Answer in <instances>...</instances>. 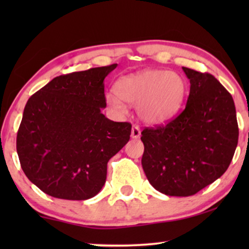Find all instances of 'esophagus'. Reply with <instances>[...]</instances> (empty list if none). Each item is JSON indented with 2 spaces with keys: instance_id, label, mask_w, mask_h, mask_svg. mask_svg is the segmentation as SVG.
Instances as JSON below:
<instances>
[{
  "instance_id": "1",
  "label": "esophagus",
  "mask_w": 249,
  "mask_h": 249,
  "mask_svg": "<svg viewBox=\"0 0 249 249\" xmlns=\"http://www.w3.org/2000/svg\"><path fill=\"white\" fill-rule=\"evenodd\" d=\"M141 137V129H139L138 125H132L131 128V138L138 139Z\"/></svg>"
}]
</instances>
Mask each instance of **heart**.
<instances>
[{"mask_svg":"<svg viewBox=\"0 0 249 249\" xmlns=\"http://www.w3.org/2000/svg\"><path fill=\"white\" fill-rule=\"evenodd\" d=\"M115 95L107 94V102L118 111H124L122 101L137 105V113L148 124H160L171 119L181 107L186 83L179 73L148 69L128 74L114 85Z\"/></svg>","mask_w":249,"mask_h":249,"instance_id":"heart-1","label":"heart"}]
</instances>
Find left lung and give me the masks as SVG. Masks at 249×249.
Here are the masks:
<instances>
[{"mask_svg":"<svg viewBox=\"0 0 249 249\" xmlns=\"http://www.w3.org/2000/svg\"><path fill=\"white\" fill-rule=\"evenodd\" d=\"M190 83L185 110L164 127L142 132V165L160 193L186 197L219 179L238 144L233 98L210 73L182 67Z\"/></svg>","mask_w":249,"mask_h":249,"instance_id":"left-lung-1","label":"left lung"}]
</instances>
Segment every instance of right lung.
<instances>
[{
	"mask_svg": "<svg viewBox=\"0 0 249 249\" xmlns=\"http://www.w3.org/2000/svg\"><path fill=\"white\" fill-rule=\"evenodd\" d=\"M117 66L55 77L27 102L17 152L27 178L47 195L69 200L97 195L108 160L130 139V124L102 113L104 79Z\"/></svg>",
	"mask_w": 249,
	"mask_h": 249,
	"instance_id": "add662e5",
	"label": "right lung"
}]
</instances>
